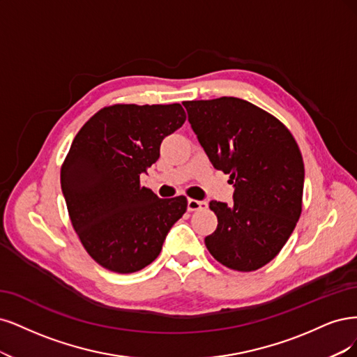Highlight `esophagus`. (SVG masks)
Masks as SVG:
<instances>
[{"label": "esophagus", "instance_id": "esophagus-1", "mask_svg": "<svg viewBox=\"0 0 357 357\" xmlns=\"http://www.w3.org/2000/svg\"><path fill=\"white\" fill-rule=\"evenodd\" d=\"M206 208H208V203H206V202L194 200V199H188V202H187V209H188L190 212L202 211V209H206Z\"/></svg>", "mask_w": 357, "mask_h": 357}]
</instances>
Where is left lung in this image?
<instances>
[{
	"mask_svg": "<svg viewBox=\"0 0 357 357\" xmlns=\"http://www.w3.org/2000/svg\"><path fill=\"white\" fill-rule=\"evenodd\" d=\"M191 129L215 169L229 175L233 204L212 200L211 255L255 271L279 254L300 220L304 163L294 136L271 114L238 98L183 102Z\"/></svg>",
	"mask_w": 357,
	"mask_h": 357,
	"instance_id": "obj_1",
	"label": "left lung"
}]
</instances>
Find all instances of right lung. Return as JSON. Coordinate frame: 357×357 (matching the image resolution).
Wrapping results in <instances>:
<instances>
[{
  "mask_svg": "<svg viewBox=\"0 0 357 357\" xmlns=\"http://www.w3.org/2000/svg\"><path fill=\"white\" fill-rule=\"evenodd\" d=\"M185 119L179 103L112 105L74 137L61 170L62 192L75 233L103 268L128 274L146 267L185 213L183 195L160 199L139 181Z\"/></svg>",
  "mask_w": 357,
  "mask_h": 357,
  "instance_id": "right-lung-1",
  "label": "right lung"
}]
</instances>
